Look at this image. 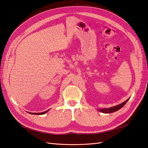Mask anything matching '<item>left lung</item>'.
<instances>
[{"label":"left lung","mask_w":148,"mask_h":148,"mask_svg":"<svg viewBox=\"0 0 148 148\" xmlns=\"http://www.w3.org/2000/svg\"><path fill=\"white\" fill-rule=\"evenodd\" d=\"M128 100H129V99H128L125 102H122V104H120L117 105L116 106H114V107H110V108H107V109L106 108V109H98V110L101 112H103V113H105V114H110V113L114 112L119 110V109L122 108L123 106H124L125 104H126Z\"/></svg>","instance_id":"obj_1"}]
</instances>
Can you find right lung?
Returning <instances> with one entry per match:
<instances>
[{"mask_svg":"<svg viewBox=\"0 0 148 148\" xmlns=\"http://www.w3.org/2000/svg\"><path fill=\"white\" fill-rule=\"evenodd\" d=\"M49 109L46 110V111H45V112H41V113H31V112H29V113L31 114H34V115H43L44 114H46L47 112L49 111Z\"/></svg>","mask_w":148,"mask_h":148,"instance_id":"add662e5","label":"right lung"}]
</instances>
